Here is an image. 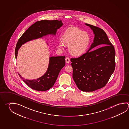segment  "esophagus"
I'll list each match as a JSON object with an SVG mask.
<instances>
[{
  "mask_svg": "<svg viewBox=\"0 0 129 129\" xmlns=\"http://www.w3.org/2000/svg\"><path fill=\"white\" fill-rule=\"evenodd\" d=\"M65 61L66 62V63H69V62H70V59H69V57H66V58H65Z\"/></svg>",
  "mask_w": 129,
  "mask_h": 129,
  "instance_id": "esophagus-1",
  "label": "esophagus"
}]
</instances>
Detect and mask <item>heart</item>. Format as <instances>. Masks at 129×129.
<instances>
[{
  "mask_svg": "<svg viewBox=\"0 0 129 129\" xmlns=\"http://www.w3.org/2000/svg\"><path fill=\"white\" fill-rule=\"evenodd\" d=\"M90 37L86 33L77 28L67 30L62 38L58 39L59 48H63L65 44L68 45V50L71 54L79 56L86 52L90 43Z\"/></svg>",
  "mask_w": 129,
  "mask_h": 129,
  "instance_id": "1",
  "label": "heart"
}]
</instances>
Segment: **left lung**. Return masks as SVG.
Here are the masks:
<instances>
[{
    "label": "left lung",
    "instance_id": "1",
    "mask_svg": "<svg viewBox=\"0 0 129 129\" xmlns=\"http://www.w3.org/2000/svg\"><path fill=\"white\" fill-rule=\"evenodd\" d=\"M95 37L89 49L81 56L72 58V77L80 90L91 92L106 85L115 67V50L106 33L99 27L86 23ZM98 46L101 47L90 51Z\"/></svg>",
    "mask_w": 129,
    "mask_h": 129
}]
</instances>
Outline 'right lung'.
<instances>
[{
    "label": "right lung",
    "instance_id": "right-lung-1",
    "mask_svg": "<svg viewBox=\"0 0 129 129\" xmlns=\"http://www.w3.org/2000/svg\"><path fill=\"white\" fill-rule=\"evenodd\" d=\"M61 20H43L37 21L31 25L18 39L15 50L17 58L19 48L23 44L35 39L42 38L48 34L55 35L57 29L62 26ZM65 56L50 57L48 70L45 74L36 80L23 79L29 87L35 90L45 91L54 85L59 72L65 65ZM19 76L22 79L23 77Z\"/></svg>",
    "mask_w": 129,
    "mask_h": 129
}]
</instances>
